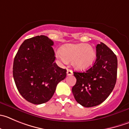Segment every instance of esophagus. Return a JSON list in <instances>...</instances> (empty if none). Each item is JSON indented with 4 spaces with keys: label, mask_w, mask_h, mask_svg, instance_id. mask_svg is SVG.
<instances>
[{
    "label": "esophagus",
    "mask_w": 129,
    "mask_h": 129,
    "mask_svg": "<svg viewBox=\"0 0 129 129\" xmlns=\"http://www.w3.org/2000/svg\"><path fill=\"white\" fill-rule=\"evenodd\" d=\"M67 75H68V76H70V75H73V72H72V71L71 70L68 69V70H67Z\"/></svg>",
    "instance_id": "esophagus-1"
}]
</instances>
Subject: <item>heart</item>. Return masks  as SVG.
Segmentation results:
<instances>
[{
  "mask_svg": "<svg viewBox=\"0 0 129 129\" xmlns=\"http://www.w3.org/2000/svg\"><path fill=\"white\" fill-rule=\"evenodd\" d=\"M95 56L94 47L90 44H69L63 45L57 57L62 62H72L75 69L84 70L92 64Z\"/></svg>",
  "mask_w": 129,
  "mask_h": 129,
  "instance_id": "obj_1",
  "label": "heart"
}]
</instances>
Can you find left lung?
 Listing matches in <instances>:
<instances>
[{
    "label": "left lung",
    "instance_id": "obj_1",
    "mask_svg": "<svg viewBox=\"0 0 129 129\" xmlns=\"http://www.w3.org/2000/svg\"><path fill=\"white\" fill-rule=\"evenodd\" d=\"M117 57L104 43L96 46V60L84 72H73L77 82L72 87L77 103L86 108L105 101L115 87L117 76Z\"/></svg>",
    "mask_w": 129,
    "mask_h": 129
}]
</instances>
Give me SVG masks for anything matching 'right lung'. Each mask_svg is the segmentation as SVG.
<instances>
[{"instance_id": "obj_1", "label": "right lung", "mask_w": 129, "mask_h": 129, "mask_svg": "<svg viewBox=\"0 0 129 129\" xmlns=\"http://www.w3.org/2000/svg\"><path fill=\"white\" fill-rule=\"evenodd\" d=\"M52 40L44 35L26 39L13 62V77L21 95L28 102L40 105L49 101L67 70L54 62Z\"/></svg>"}]
</instances>
